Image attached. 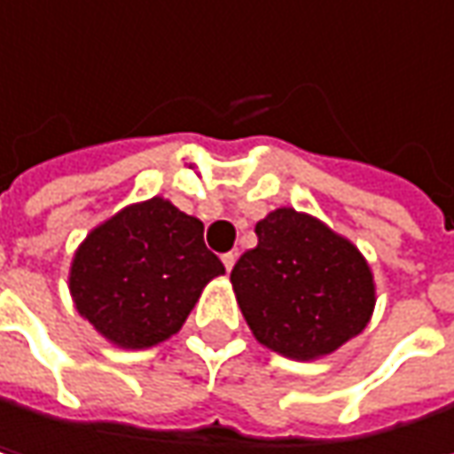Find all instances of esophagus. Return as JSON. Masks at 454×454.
I'll list each match as a JSON object with an SVG mask.
<instances>
[{"label":"esophagus","mask_w":454,"mask_h":454,"mask_svg":"<svg viewBox=\"0 0 454 454\" xmlns=\"http://www.w3.org/2000/svg\"><path fill=\"white\" fill-rule=\"evenodd\" d=\"M221 260H223V265H226V270H231V268L236 265V252H226V254H223Z\"/></svg>","instance_id":"obj_1"}]
</instances>
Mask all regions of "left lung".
Segmentation results:
<instances>
[{
  "mask_svg": "<svg viewBox=\"0 0 454 454\" xmlns=\"http://www.w3.org/2000/svg\"><path fill=\"white\" fill-rule=\"evenodd\" d=\"M254 233L257 247L239 257L231 284L257 341L310 360L365 328L373 278L347 239L289 207L270 213Z\"/></svg>",
  "mask_w": 454,
  "mask_h": 454,
  "instance_id": "obj_1",
  "label": "left lung"
}]
</instances>
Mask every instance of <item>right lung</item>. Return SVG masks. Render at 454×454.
Instances as JSON below:
<instances>
[{
    "mask_svg": "<svg viewBox=\"0 0 454 454\" xmlns=\"http://www.w3.org/2000/svg\"><path fill=\"white\" fill-rule=\"evenodd\" d=\"M202 233V221L157 197L94 228L70 268L78 313L118 347L165 341L226 270Z\"/></svg>",
    "mask_w": 454,
    "mask_h": 454,
    "instance_id": "obj_1",
    "label": "right lung"
}]
</instances>
